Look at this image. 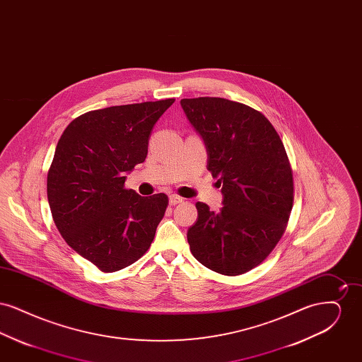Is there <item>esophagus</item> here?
I'll use <instances>...</instances> for the list:
<instances>
[{
	"label": "esophagus",
	"mask_w": 362,
	"mask_h": 362,
	"mask_svg": "<svg viewBox=\"0 0 362 362\" xmlns=\"http://www.w3.org/2000/svg\"><path fill=\"white\" fill-rule=\"evenodd\" d=\"M183 202V198L182 197H179V195H171L170 197V205H179V204H182Z\"/></svg>",
	"instance_id": "1"
}]
</instances>
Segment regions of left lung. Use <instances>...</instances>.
<instances>
[{
    "label": "left lung",
    "mask_w": 362,
    "mask_h": 362,
    "mask_svg": "<svg viewBox=\"0 0 362 362\" xmlns=\"http://www.w3.org/2000/svg\"><path fill=\"white\" fill-rule=\"evenodd\" d=\"M207 149V170L224 201L220 213L197 202L187 232L191 254L207 269L235 276L260 264L282 238L294 198L293 173L274 126L258 110L223 98L182 99Z\"/></svg>",
    "instance_id": "8db88e82"
}]
</instances>
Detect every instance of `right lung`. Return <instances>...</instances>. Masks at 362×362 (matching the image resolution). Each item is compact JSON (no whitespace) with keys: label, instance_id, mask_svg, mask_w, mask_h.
<instances>
[{"label":"right lung","instance_id":"add662e5","mask_svg":"<svg viewBox=\"0 0 362 362\" xmlns=\"http://www.w3.org/2000/svg\"><path fill=\"white\" fill-rule=\"evenodd\" d=\"M175 99L93 110L70 122L47 173L52 220L70 247L103 273L141 258L168 206L141 197L124 173L145 161L156 122Z\"/></svg>","mask_w":362,"mask_h":362}]
</instances>
